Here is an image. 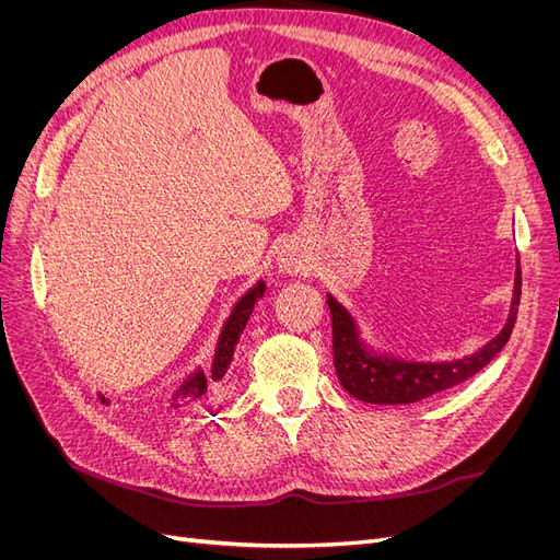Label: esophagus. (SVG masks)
I'll use <instances>...</instances> for the list:
<instances>
[{
  "instance_id": "obj_1",
  "label": "esophagus",
  "mask_w": 560,
  "mask_h": 560,
  "mask_svg": "<svg viewBox=\"0 0 560 560\" xmlns=\"http://www.w3.org/2000/svg\"><path fill=\"white\" fill-rule=\"evenodd\" d=\"M278 268H280V273L296 276L303 270V259L292 249H282L280 257H278Z\"/></svg>"
}]
</instances>
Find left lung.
<instances>
[{
  "mask_svg": "<svg viewBox=\"0 0 560 560\" xmlns=\"http://www.w3.org/2000/svg\"><path fill=\"white\" fill-rule=\"evenodd\" d=\"M521 299V266L516 259L514 290L502 329L479 350L451 360H411L378 350L366 341L358 317L341 301L327 294L334 327L336 376L354 399L366 404H416L460 385L481 371L510 341Z\"/></svg>",
  "mask_w": 560,
  "mask_h": 560,
  "instance_id": "obj_1",
  "label": "left lung"
}]
</instances>
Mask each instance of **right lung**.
<instances>
[{"mask_svg":"<svg viewBox=\"0 0 560 560\" xmlns=\"http://www.w3.org/2000/svg\"><path fill=\"white\" fill-rule=\"evenodd\" d=\"M264 294H266V282L257 280L238 301L233 303L229 317L224 319L222 329H219L210 366L208 369L196 366L191 374L173 389L171 399H167V406H171V409H184L186 404H194V401L202 399L206 397V393H210V387L214 383H219L226 376V371L231 369V362H233L235 348H238L241 334L247 327L254 306H257V303L264 299ZM97 401L105 406L112 404L103 393H97Z\"/></svg>","mask_w":560,"mask_h":560,"instance_id":"right-lung-1","label":"right lung"}]
</instances>
